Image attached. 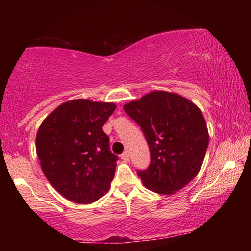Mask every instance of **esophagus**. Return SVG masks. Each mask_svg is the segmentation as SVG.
<instances>
[{
	"label": "esophagus",
	"instance_id": "obj_1",
	"mask_svg": "<svg viewBox=\"0 0 251 251\" xmlns=\"http://www.w3.org/2000/svg\"><path fill=\"white\" fill-rule=\"evenodd\" d=\"M121 158H122L123 160H125V161H128V160H129V154H128V151L123 152V154L121 155Z\"/></svg>",
	"mask_w": 251,
	"mask_h": 251
}]
</instances>
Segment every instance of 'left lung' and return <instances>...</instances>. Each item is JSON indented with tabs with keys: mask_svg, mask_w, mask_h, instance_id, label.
<instances>
[{
	"mask_svg": "<svg viewBox=\"0 0 251 251\" xmlns=\"http://www.w3.org/2000/svg\"><path fill=\"white\" fill-rule=\"evenodd\" d=\"M123 108L141 126L150 146V167L138 172L143 185L168 196L189 184L201 171L209 143L198 106L177 93L154 91Z\"/></svg>",
	"mask_w": 251,
	"mask_h": 251,
	"instance_id": "1",
	"label": "left lung"
}]
</instances>
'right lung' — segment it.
<instances>
[{
    "label": "right lung",
    "mask_w": 251,
    "mask_h": 251,
    "mask_svg": "<svg viewBox=\"0 0 251 251\" xmlns=\"http://www.w3.org/2000/svg\"><path fill=\"white\" fill-rule=\"evenodd\" d=\"M116 104L72 100L57 106L36 134V154L45 177L69 201L87 205L108 192L117 157L101 127Z\"/></svg>",
    "instance_id": "1"
}]
</instances>
